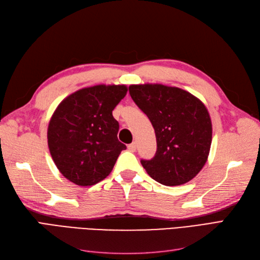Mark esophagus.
I'll return each instance as SVG.
<instances>
[{
    "label": "esophagus",
    "mask_w": 260,
    "mask_h": 260,
    "mask_svg": "<svg viewBox=\"0 0 260 260\" xmlns=\"http://www.w3.org/2000/svg\"><path fill=\"white\" fill-rule=\"evenodd\" d=\"M128 149L130 152H136V149H137V143L136 142H132L131 144H129L128 145Z\"/></svg>",
    "instance_id": "esophagus-1"
}]
</instances>
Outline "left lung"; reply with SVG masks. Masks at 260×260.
<instances>
[{"label":"left lung","mask_w":260,"mask_h":260,"mask_svg":"<svg viewBox=\"0 0 260 260\" xmlns=\"http://www.w3.org/2000/svg\"><path fill=\"white\" fill-rule=\"evenodd\" d=\"M129 93L155 130L157 151L152 159H141L143 168L164 185L188 182L209 154L212 128L207 108L191 93L175 86L133 84Z\"/></svg>","instance_id":"left-lung-1"}]
</instances>
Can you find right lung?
Here are the masks:
<instances>
[{"label":"right lung","instance_id":"1","mask_svg":"<svg viewBox=\"0 0 260 260\" xmlns=\"http://www.w3.org/2000/svg\"><path fill=\"white\" fill-rule=\"evenodd\" d=\"M125 85H94L70 94L57 106L48 128V144L56 167L73 183L94 185L114 168L127 148L117 138L113 117L127 94Z\"/></svg>","mask_w":260,"mask_h":260}]
</instances>
